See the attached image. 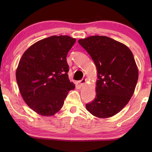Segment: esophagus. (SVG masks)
I'll return each mask as SVG.
<instances>
[{"instance_id": "esophagus-1", "label": "esophagus", "mask_w": 152, "mask_h": 152, "mask_svg": "<svg viewBox=\"0 0 152 152\" xmlns=\"http://www.w3.org/2000/svg\"><path fill=\"white\" fill-rule=\"evenodd\" d=\"M86 82H87V80L85 79V78H83L82 80H81L80 81V82H79L80 83V85L81 86H83L86 83Z\"/></svg>"}]
</instances>
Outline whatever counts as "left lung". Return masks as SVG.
<instances>
[{"mask_svg":"<svg viewBox=\"0 0 152 152\" xmlns=\"http://www.w3.org/2000/svg\"><path fill=\"white\" fill-rule=\"evenodd\" d=\"M78 43L97 70L96 97L86 109L95 117H112L127 105L136 88L138 70L133 54L125 44L105 36L89 37Z\"/></svg>","mask_w":152,"mask_h":152,"instance_id":"1","label":"left lung"}]
</instances>
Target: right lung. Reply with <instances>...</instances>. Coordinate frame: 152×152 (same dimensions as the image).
<instances>
[{"label": "right lung", "instance_id": "add662e5", "mask_svg": "<svg viewBox=\"0 0 152 152\" xmlns=\"http://www.w3.org/2000/svg\"><path fill=\"white\" fill-rule=\"evenodd\" d=\"M76 39L52 36L32 45L25 51L16 70V80L24 101L37 114L51 116L59 112L70 90L68 52Z\"/></svg>", "mask_w": 152, "mask_h": 152}]
</instances>
